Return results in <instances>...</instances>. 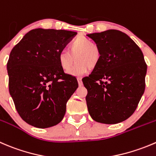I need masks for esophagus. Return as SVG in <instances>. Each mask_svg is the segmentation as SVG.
Wrapping results in <instances>:
<instances>
[{
  "instance_id": "obj_1",
  "label": "esophagus",
  "mask_w": 156,
  "mask_h": 156,
  "mask_svg": "<svg viewBox=\"0 0 156 156\" xmlns=\"http://www.w3.org/2000/svg\"><path fill=\"white\" fill-rule=\"evenodd\" d=\"M77 79H78V84H79V86L82 85L83 84H82V81H81V77H78Z\"/></svg>"
}]
</instances>
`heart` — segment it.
<instances>
[{
  "mask_svg": "<svg viewBox=\"0 0 156 156\" xmlns=\"http://www.w3.org/2000/svg\"><path fill=\"white\" fill-rule=\"evenodd\" d=\"M69 51H62L58 54V63L65 72L72 69L75 58L77 64L70 72L72 75H79L86 73L89 69L98 66L101 59V48L94 42L84 37L79 36L69 46Z\"/></svg>",
  "mask_w": 156,
  "mask_h": 156,
  "instance_id": "1",
  "label": "heart"
}]
</instances>
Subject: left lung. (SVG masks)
<instances>
[{
  "mask_svg": "<svg viewBox=\"0 0 156 156\" xmlns=\"http://www.w3.org/2000/svg\"><path fill=\"white\" fill-rule=\"evenodd\" d=\"M101 48V59L84 78L87 110L94 120L118 123L135 112L146 87L147 65L141 49L116 30L87 35Z\"/></svg>",
  "mask_w": 156,
  "mask_h": 156,
  "instance_id": "8db88e82",
  "label": "left lung"
}]
</instances>
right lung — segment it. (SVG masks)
<instances>
[{
  "mask_svg": "<svg viewBox=\"0 0 156 156\" xmlns=\"http://www.w3.org/2000/svg\"><path fill=\"white\" fill-rule=\"evenodd\" d=\"M76 35L68 30L35 29L10 52L9 91L16 111L28 124L48 128L64 117L66 103L78 84L75 76L62 69L58 57Z\"/></svg>",
  "mask_w": 156,
  "mask_h": 156,
  "instance_id": "obj_1",
  "label": "right lung"
}]
</instances>
